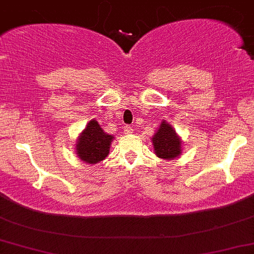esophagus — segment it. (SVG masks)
Masks as SVG:
<instances>
[{
  "label": "esophagus",
  "instance_id": "1",
  "mask_svg": "<svg viewBox=\"0 0 254 254\" xmlns=\"http://www.w3.org/2000/svg\"><path fill=\"white\" fill-rule=\"evenodd\" d=\"M124 132L127 133V135H130V133H132V132H133L132 127H130V125H127V127H124Z\"/></svg>",
  "mask_w": 254,
  "mask_h": 254
}]
</instances>
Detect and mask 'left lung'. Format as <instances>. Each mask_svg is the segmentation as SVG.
I'll return each mask as SVG.
<instances>
[{
  "label": "left lung",
  "instance_id": "8db88e82",
  "mask_svg": "<svg viewBox=\"0 0 254 254\" xmlns=\"http://www.w3.org/2000/svg\"><path fill=\"white\" fill-rule=\"evenodd\" d=\"M153 146H154V152L159 158L175 159L178 157L181 153V141L176 135V131L171 127V125L166 124L163 122L160 127L153 136Z\"/></svg>",
  "mask_w": 254,
  "mask_h": 254
}]
</instances>
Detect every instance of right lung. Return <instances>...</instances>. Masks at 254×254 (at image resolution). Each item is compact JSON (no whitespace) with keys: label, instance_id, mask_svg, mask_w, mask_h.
<instances>
[{"label":"right lung","instance_id":"obj_1","mask_svg":"<svg viewBox=\"0 0 254 254\" xmlns=\"http://www.w3.org/2000/svg\"><path fill=\"white\" fill-rule=\"evenodd\" d=\"M113 136L104 132L96 121H90L77 142V154L80 160L96 164L104 160L110 152Z\"/></svg>","mask_w":254,"mask_h":254}]
</instances>
